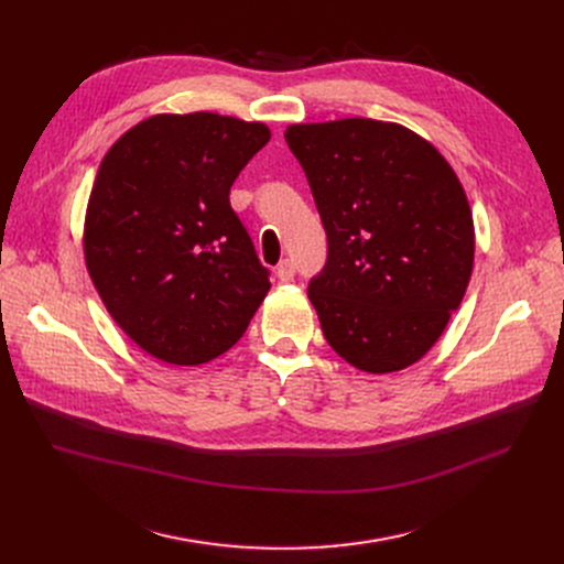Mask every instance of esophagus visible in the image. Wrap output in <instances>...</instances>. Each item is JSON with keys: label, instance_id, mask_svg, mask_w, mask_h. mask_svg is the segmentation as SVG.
I'll use <instances>...</instances> for the list:
<instances>
[{"label": "esophagus", "instance_id": "esophagus-1", "mask_svg": "<svg viewBox=\"0 0 564 564\" xmlns=\"http://www.w3.org/2000/svg\"><path fill=\"white\" fill-rule=\"evenodd\" d=\"M293 275H296V265H293V261H291V259L280 261V265H278V278H280V282H291Z\"/></svg>", "mask_w": 564, "mask_h": 564}]
</instances>
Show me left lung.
Segmentation results:
<instances>
[{
    "label": "left lung",
    "instance_id": "1",
    "mask_svg": "<svg viewBox=\"0 0 564 564\" xmlns=\"http://www.w3.org/2000/svg\"><path fill=\"white\" fill-rule=\"evenodd\" d=\"M284 140L328 236V261L307 286L321 330L360 371L411 367L470 282L475 227L459 176L392 121L293 123Z\"/></svg>",
    "mask_w": 564,
    "mask_h": 564
}]
</instances>
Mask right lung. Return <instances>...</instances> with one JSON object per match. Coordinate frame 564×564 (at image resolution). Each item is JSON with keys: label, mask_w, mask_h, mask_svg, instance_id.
<instances>
[{"label": "right lung", "mask_w": 564, "mask_h": 564, "mask_svg": "<svg viewBox=\"0 0 564 564\" xmlns=\"http://www.w3.org/2000/svg\"><path fill=\"white\" fill-rule=\"evenodd\" d=\"M268 140L259 121L155 115L105 153L85 261L107 312L149 356L204 365L243 337L263 303L268 271L229 191Z\"/></svg>", "instance_id": "obj_1"}]
</instances>
